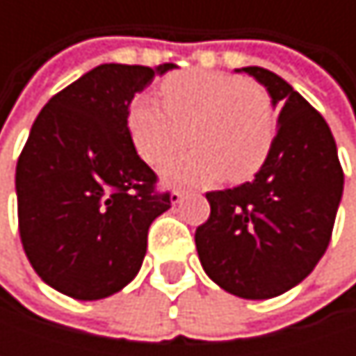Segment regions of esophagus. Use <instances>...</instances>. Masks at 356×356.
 Here are the masks:
<instances>
[{
  "mask_svg": "<svg viewBox=\"0 0 356 356\" xmlns=\"http://www.w3.org/2000/svg\"><path fill=\"white\" fill-rule=\"evenodd\" d=\"M185 193H187V191H185V189H181V187L173 189V191H171V202H173V204H179V202L185 197Z\"/></svg>",
  "mask_w": 356,
  "mask_h": 356,
  "instance_id": "34e87169",
  "label": "esophagus"
}]
</instances>
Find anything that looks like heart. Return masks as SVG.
Segmentation results:
<instances>
[{"label": "heart", "instance_id": "heart-1", "mask_svg": "<svg viewBox=\"0 0 356 356\" xmlns=\"http://www.w3.org/2000/svg\"><path fill=\"white\" fill-rule=\"evenodd\" d=\"M163 103L140 97L127 113V127L140 156L159 165L187 140L193 148L163 169L169 181L212 183L255 175L274 142L270 97L257 82L225 72L183 70L161 82Z\"/></svg>", "mask_w": 356, "mask_h": 356}]
</instances>
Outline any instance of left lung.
I'll return each instance as SVG.
<instances>
[{
    "label": "left lung",
    "instance_id": "8db88e82",
    "mask_svg": "<svg viewBox=\"0 0 356 356\" xmlns=\"http://www.w3.org/2000/svg\"><path fill=\"white\" fill-rule=\"evenodd\" d=\"M243 72L280 107L278 131L253 181L206 193L210 216L195 229V248L220 289L272 299L307 278L325 253L344 173L320 113L274 72Z\"/></svg>",
    "mask_w": 356,
    "mask_h": 356
}]
</instances>
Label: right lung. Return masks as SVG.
<instances>
[{"label": "right lung", "instance_id": "add662e5", "mask_svg": "<svg viewBox=\"0 0 356 356\" xmlns=\"http://www.w3.org/2000/svg\"><path fill=\"white\" fill-rule=\"evenodd\" d=\"M163 63H103L38 113L16 165L18 229L35 272L55 291L97 301L121 291L146 255L148 229L171 208L138 156L129 103Z\"/></svg>", "mask_w": 356, "mask_h": 356}]
</instances>
